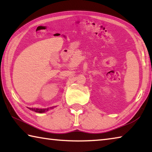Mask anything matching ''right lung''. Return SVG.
Listing matches in <instances>:
<instances>
[{"label": "right lung", "instance_id": "obj_1", "mask_svg": "<svg viewBox=\"0 0 152 152\" xmlns=\"http://www.w3.org/2000/svg\"><path fill=\"white\" fill-rule=\"evenodd\" d=\"M29 109L30 110H33V111H35L36 113H44L45 111H48V110H49V109H35V108H29Z\"/></svg>", "mask_w": 152, "mask_h": 152}]
</instances>
